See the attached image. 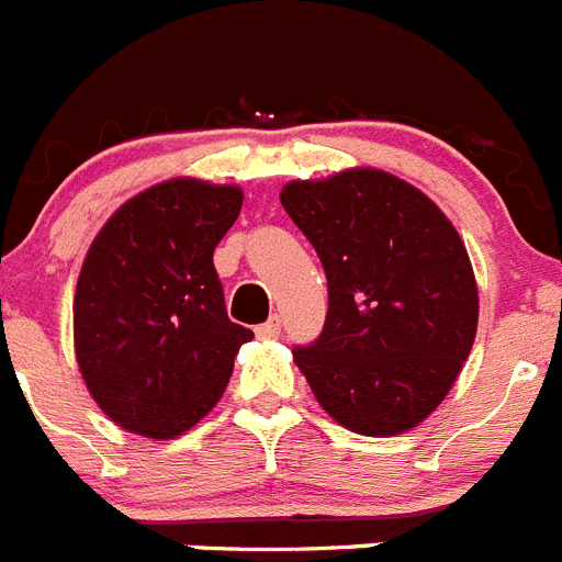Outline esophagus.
<instances>
[{"label": "esophagus", "instance_id": "1", "mask_svg": "<svg viewBox=\"0 0 562 562\" xmlns=\"http://www.w3.org/2000/svg\"><path fill=\"white\" fill-rule=\"evenodd\" d=\"M280 330H282L280 316H271L266 325L257 327V338H262V341H274V338H280Z\"/></svg>", "mask_w": 562, "mask_h": 562}]
</instances>
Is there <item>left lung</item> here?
Segmentation results:
<instances>
[{"label":"left lung","instance_id":"8db88e82","mask_svg":"<svg viewBox=\"0 0 562 562\" xmlns=\"http://www.w3.org/2000/svg\"><path fill=\"white\" fill-rule=\"evenodd\" d=\"M280 201L325 266L330 296L325 330L293 363L347 431H412L451 392L476 338L462 237L423 190L375 168L288 181Z\"/></svg>","mask_w":562,"mask_h":562}]
</instances>
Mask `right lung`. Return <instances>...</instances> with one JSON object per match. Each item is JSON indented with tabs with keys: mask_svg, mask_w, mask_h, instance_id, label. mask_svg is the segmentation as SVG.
<instances>
[{
	"mask_svg": "<svg viewBox=\"0 0 562 562\" xmlns=\"http://www.w3.org/2000/svg\"><path fill=\"white\" fill-rule=\"evenodd\" d=\"M244 190L161 181L125 201L86 251L75 288V358L105 417L150 439L190 431L221 401L240 344L212 251Z\"/></svg>",
	"mask_w": 562,
	"mask_h": 562,
	"instance_id": "1",
	"label": "right lung"
}]
</instances>
